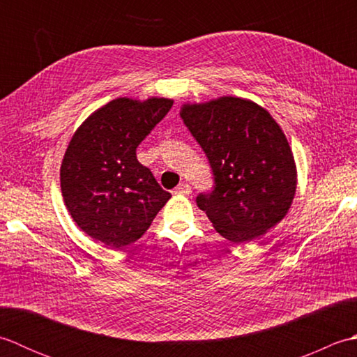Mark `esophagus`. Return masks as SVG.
<instances>
[{
    "instance_id": "esophagus-1",
    "label": "esophagus",
    "mask_w": 357,
    "mask_h": 357,
    "mask_svg": "<svg viewBox=\"0 0 357 357\" xmlns=\"http://www.w3.org/2000/svg\"><path fill=\"white\" fill-rule=\"evenodd\" d=\"M176 193H179V195H190L192 193V188H190V185H188L187 183H181L176 187Z\"/></svg>"
}]
</instances>
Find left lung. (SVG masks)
Segmentation results:
<instances>
[{
  "instance_id": "left-lung-1",
  "label": "left lung",
  "mask_w": 357,
  "mask_h": 357,
  "mask_svg": "<svg viewBox=\"0 0 357 357\" xmlns=\"http://www.w3.org/2000/svg\"><path fill=\"white\" fill-rule=\"evenodd\" d=\"M181 118L213 172L198 207L231 242H250L280 222L296 192V164L284 132L253 101L222 96L184 104Z\"/></svg>"
}]
</instances>
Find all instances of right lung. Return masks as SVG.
Segmentation results:
<instances>
[{
  "mask_svg": "<svg viewBox=\"0 0 357 357\" xmlns=\"http://www.w3.org/2000/svg\"><path fill=\"white\" fill-rule=\"evenodd\" d=\"M172 105L167 98H116L79 126L66 150V207L82 231L107 248L138 241L172 198L136 158V147Z\"/></svg>",
  "mask_w": 357,
  "mask_h": 357,
  "instance_id": "obj_1",
  "label": "right lung"
}]
</instances>
